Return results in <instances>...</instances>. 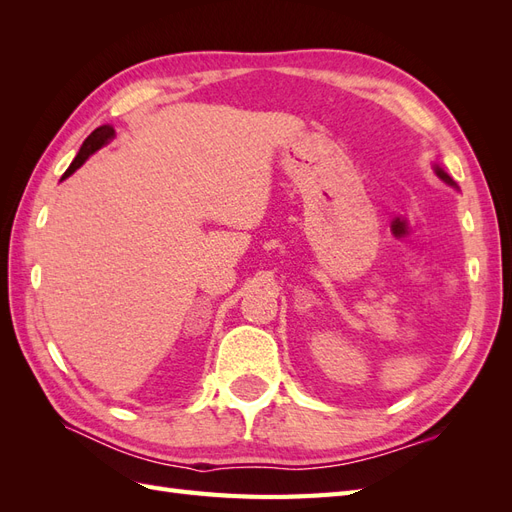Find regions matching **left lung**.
<instances>
[{"label":"left lung","mask_w":512,"mask_h":512,"mask_svg":"<svg viewBox=\"0 0 512 512\" xmlns=\"http://www.w3.org/2000/svg\"><path fill=\"white\" fill-rule=\"evenodd\" d=\"M433 170H436V175L446 183V185H451V188H455V190H459V185L453 181V177L448 175V173H444V170L438 166V164H433Z\"/></svg>","instance_id":"8db88e82"}]
</instances>
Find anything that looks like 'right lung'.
<instances>
[{"label": "right lung", "mask_w": 512, "mask_h": 512, "mask_svg": "<svg viewBox=\"0 0 512 512\" xmlns=\"http://www.w3.org/2000/svg\"><path fill=\"white\" fill-rule=\"evenodd\" d=\"M113 136H115V128L113 126H100V128H96L94 132H91L83 141L79 153H76V158L72 160V164L68 166V170H66L64 177H61V179H68L72 173H76V168H81L89 160V156H94V153L98 149H102L108 141H111Z\"/></svg>", "instance_id": "right-lung-1"}]
</instances>
